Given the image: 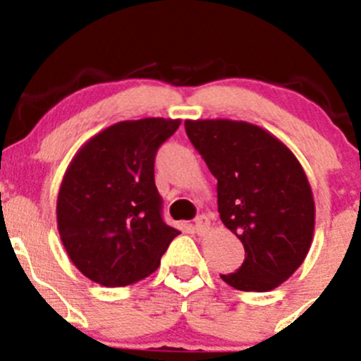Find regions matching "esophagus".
<instances>
[{
  "mask_svg": "<svg viewBox=\"0 0 361 361\" xmlns=\"http://www.w3.org/2000/svg\"><path fill=\"white\" fill-rule=\"evenodd\" d=\"M209 218L207 216H204V214H201V216L197 218V220H195V232H197V234H206L207 231H209Z\"/></svg>",
  "mask_w": 361,
  "mask_h": 361,
  "instance_id": "1",
  "label": "esophagus"
}]
</instances>
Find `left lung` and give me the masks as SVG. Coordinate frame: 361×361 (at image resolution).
Masks as SVG:
<instances>
[{"mask_svg":"<svg viewBox=\"0 0 361 361\" xmlns=\"http://www.w3.org/2000/svg\"><path fill=\"white\" fill-rule=\"evenodd\" d=\"M188 140L218 180V213L245 246L227 285L269 292L302 265L314 234V199L300 162L285 143L243 120H187Z\"/></svg>","mask_w":361,"mask_h":361,"instance_id":"left-lung-1","label":"left lung"}]
</instances>
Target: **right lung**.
<instances>
[{
  "instance_id": "obj_1",
  "label": "right lung",
  "mask_w": 361,
  "mask_h": 361,
  "mask_svg": "<svg viewBox=\"0 0 361 361\" xmlns=\"http://www.w3.org/2000/svg\"><path fill=\"white\" fill-rule=\"evenodd\" d=\"M181 120L113 123L69 162L57 195V228L68 257L103 286H129L157 271L180 231L162 220L154 164Z\"/></svg>"
}]
</instances>
